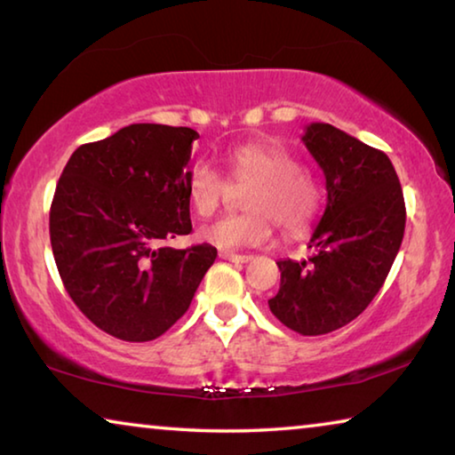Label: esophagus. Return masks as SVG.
I'll return each mask as SVG.
<instances>
[{"label": "esophagus", "instance_id": "esophagus-1", "mask_svg": "<svg viewBox=\"0 0 455 455\" xmlns=\"http://www.w3.org/2000/svg\"><path fill=\"white\" fill-rule=\"evenodd\" d=\"M219 257L225 260H230V263H249V260L252 259L251 255H236V252H230V251H220Z\"/></svg>", "mask_w": 455, "mask_h": 455}]
</instances>
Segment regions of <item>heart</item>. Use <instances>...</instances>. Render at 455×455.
<instances>
[{
  "mask_svg": "<svg viewBox=\"0 0 455 455\" xmlns=\"http://www.w3.org/2000/svg\"><path fill=\"white\" fill-rule=\"evenodd\" d=\"M228 179L252 184L244 206L251 212L227 214L198 228L200 241L217 249H244L267 243L273 220L284 235H299L311 225L321 203L319 184L299 168L289 150L271 142H249L230 150L225 158ZM190 206L200 217L219 211L228 195V182L209 163L192 168L187 182Z\"/></svg>",
  "mask_w": 455,
  "mask_h": 455,
  "instance_id": "1",
  "label": "heart"
}]
</instances>
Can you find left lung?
<instances>
[{"label": "left lung", "instance_id": "8db88e82", "mask_svg": "<svg viewBox=\"0 0 455 455\" xmlns=\"http://www.w3.org/2000/svg\"><path fill=\"white\" fill-rule=\"evenodd\" d=\"M303 142L325 174L327 206L311 257L279 260L268 309L301 335H325L367 309L383 287L405 230L403 190L387 154L323 122Z\"/></svg>", "mask_w": 455, "mask_h": 455}]
</instances>
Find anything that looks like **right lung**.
<instances>
[{"label":"right lung","mask_w":455,"mask_h":455,"mask_svg":"<svg viewBox=\"0 0 455 455\" xmlns=\"http://www.w3.org/2000/svg\"><path fill=\"white\" fill-rule=\"evenodd\" d=\"M198 132L130 124L82 144L61 172L50 241L76 307L108 335L144 343L190 307L217 259L212 244L160 246L188 235V160Z\"/></svg>","instance_id":"obj_1"}]
</instances>
